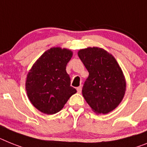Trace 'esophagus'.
Instances as JSON below:
<instances>
[{"label": "esophagus", "instance_id": "obj_1", "mask_svg": "<svg viewBox=\"0 0 147 147\" xmlns=\"http://www.w3.org/2000/svg\"><path fill=\"white\" fill-rule=\"evenodd\" d=\"M81 90H82V88H81V86H80V87H77V91H78V93H81Z\"/></svg>", "mask_w": 147, "mask_h": 147}]
</instances>
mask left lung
<instances>
[{"label": "left lung", "instance_id": "obj_1", "mask_svg": "<svg viewBox=\"0 0 147 147\" xmlns=\"http://www.w3.org/2000/svg\"><path fill=\"white\" fill-rule=\"evenodd\" d=\"M78 55L89 72L82 94L95 113L106 114L123 100L126 81L114 57L98 47L78 51Z\"/></svg>", "mask_w": 147, "mask_h": 147}]
</instances>
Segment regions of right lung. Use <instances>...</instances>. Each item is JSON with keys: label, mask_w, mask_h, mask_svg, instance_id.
Returning a JSON list of instances; mask_svg holds the SVG:
<instances>
[{"label": "right lung", "mask_w": 147, "mask_h": 147, "mask_svg": "<svg viewBox=\"0 0 147 147\" xmlns=\"http://www.w3.org/2000/svg\"><path fill=\"white\" fill-rule=\"evenodd\" d=\"M72 55L69 49L53 47L43 53L27 75L28 98L42 113H57L77 92L70 86V77L66 70Z\"/></svg>", "instance_id": "obj_1"}]
</instances>
